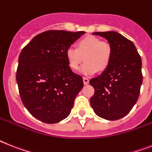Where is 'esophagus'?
Here are the masks:
<instances>
[{
	"label": "esophagus",
	"mask_w": 152,
	"mask_h": 152,
	"mask_svg": "<svg viewBox=\"0 0 152 152\" xmlns=\"http://www.w3.org/2000/svg\"><path fill=\"white\" fill-rule=\"evenodd\" d=\"M89 82H90L89 79L86 78V77H83V83L85 84V85H87V84L89 83Z\"/></svg>",
	"instance_id": "obj_1"
}]
</instances>
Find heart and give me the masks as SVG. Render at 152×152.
<instances>
[{
	"instance_id": "b5f03b06",
	"label": "heart",
	"mask_w": 152,
	"mask_h": 152,
	"mask_svg": "<svg viewBox=\"0 0 152 152\" xmlns=\"http://www.w3.org/2000/svg\"><path fill=\"white\" fill-rule=\"evenodd\" d=\"M66 57L69 68L77 70L80 65L86 61L81 71L85 75L104 72L109 67L112 58L111 47L99 38L93 35L84 36L76 42V48L66 49Z\"/></svg>"
}]
</instances>
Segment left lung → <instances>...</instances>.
<instances>
[{"label": "left lung", "mask_w": 152, "mask_h": 152, "mask_svg": "<svg viewBox=\"0 0 152 152\" xmlns=\"http://www.w3.org/2000/svg\"><path fill=\"white\" fill-rule=\"evenodd\" d=\"M93 34L108 41L112 58L109 67L100 76L90 80L95 90L90 104L97 116L116 121L127 115L138 99L143 81L141 58L134 43L119 33Z\"/></svg>", "instance_id": "1"}]
</instances>
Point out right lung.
<instances>
[{
	"label": "right lung",
	"mask_w": 152,
	"mask_h": 152,
	"mask_svg": "<svg viewBox=\"0 0 152 152\" xmlns=\"http://www.w3.org/2000/svg\"><path fill=\"white\" fill-rule=\"evenodd\" d=\"M84 31L49 30L37 35L19 55L16 81L23 104L41 121L55 124L69 115L83 87L68 65L66 49Z\"/></svg>",
	"instance_id": "obj_1"
}]
</instances>
